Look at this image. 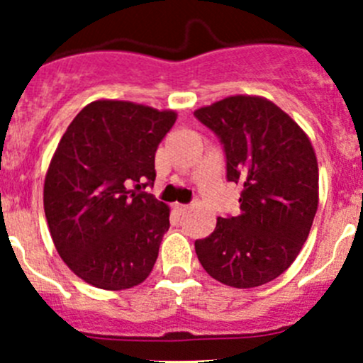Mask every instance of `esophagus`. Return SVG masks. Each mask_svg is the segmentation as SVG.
I'll list each match as a JSON object with an SVG mask.
<instances>
[{
    "mask_svg": "<svg viewBox=\"0 0 363 363\" xmlns=\"http://www.w3.org/2000/svg\"><path fill=\"white\" fill-rule=\"evenodd\" d=\"M188 208H189L188 203H175V211H177L179 214H184V212L188 211Z\"/></svg>",
    "mask_w": 363,
    "mask_h": 363,
    "instance_id": "1",
    "label": "esophagus"
}]
</instances>
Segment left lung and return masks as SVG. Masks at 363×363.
<instances>
[{
    "instance_id": "1",
    "label": "left lung",
    "mask_w": 363,
    "mask_h": 363,
    "mask_svg": "<svg viewBox=\"0 0 363 363\" xmlns=\"http://www.w3.org/2000/svg\"><path fill=\"white\" fill-rule=\"evenodd\" d=\"M195 117L219 138L226 179L240 184V212L218 218L195 240L208 276L255 288L284 272L307 240L318 208V163L298 124L265 98L230 96Z\"/></svg>"
}]
</instances>
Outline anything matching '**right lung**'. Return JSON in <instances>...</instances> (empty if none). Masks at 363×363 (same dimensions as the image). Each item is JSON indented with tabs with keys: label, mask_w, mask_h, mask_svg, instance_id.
Segmentation results:
<instances>
[{
	"label": "right lung",
	"mask_w": 363,
	"mask_h": 363,
	"mask_svg": "<svg viewBox=\"0 0 363 363\" xmlns=\"http://www.w3.org/2000/svg\"><path fill=\"white\" fill-rule=\"evenodd\" d=\"M175 112L130 101L84 107L60 140L43 186L54 246L86 283L126 290L151 274L170 228L168 207L145 191Z\"/></svg>",
	"instance_id": "1"
}]
</instances>
